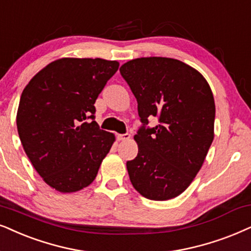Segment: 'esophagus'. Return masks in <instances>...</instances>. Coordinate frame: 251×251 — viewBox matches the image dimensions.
Returning <instances> with one entry per match:
<instances>
[{
  "label": "esophagus",
  "instance_id": "34e87169",
  "mask_svg": "<svg viewBox=\"0 0 251 251\" xmlns=\"http://www.w3.org/2000/svg\"><path fill=\"white\" fill-rule=\"evenodd\" d=\"M117 139H118L119 141H126V140H129V139H131V135H129L128 133H126V134H118Z\"/></svg>",
  "mask_w": 251,
  "mask_h": 251
}]
</instances>
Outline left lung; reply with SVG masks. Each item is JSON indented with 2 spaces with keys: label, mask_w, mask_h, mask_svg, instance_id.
Returning a JSON list of instances; mask_svg holds the SVG:
<instances>
[{
  "label": "left lung",
  "mask_w": 251,
  "mask_h": 251,
  "mask_svg": "<svg viewBox=\"0 0 251 251\" xmlns=\"http://www.w3.org/2000/svg\"><path fill=\"white\" fill-rule=\"evenodd\" d=\"M120 74L138 100L141 123L158 119L134 135L138 155L126 163L133 188L151 201L175 198L195 179L214 139L210 84L191 66L162 56L131 60Z\"/></svg>",
  "instance_id": "1"
}]
</instances>
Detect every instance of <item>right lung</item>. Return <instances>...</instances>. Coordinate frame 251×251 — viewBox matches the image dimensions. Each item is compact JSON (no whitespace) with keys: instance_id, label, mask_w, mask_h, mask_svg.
<instances>
[{"instance_id":"add662e5","label":"right lung","mask_w":251,"mask_h":251,"mask_svg":"<svg viewBox=\"0 0 251 251\" xmlns=\"http://www.w3.org/2000/svg\"><path fill=\"white\" fill-rule=\"evenodd\" d=\"M118 68L111 60L62 58L24 88L16 117L18 135L34 169L56 191L90 185L112 147L116 136L100 129L94 104Z\"/></svg>"}]
</instances>
